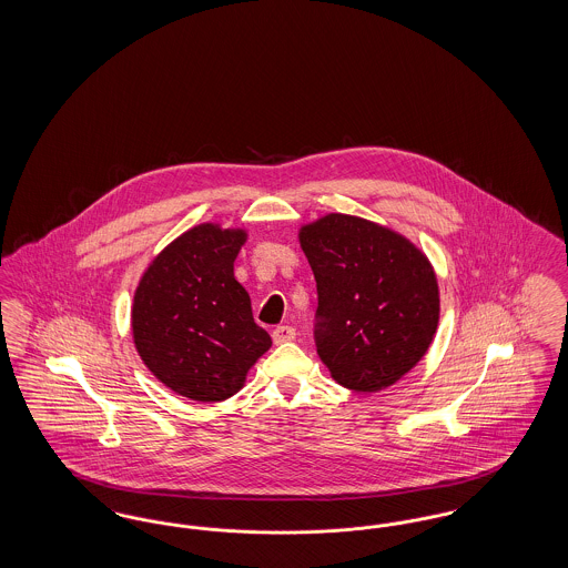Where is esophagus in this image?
Segmentation results:
<instances>
[{
	"mask_svg": "<svg viewBox=\"0 0 568 568\" xmlns=\"http://www.w3.org/2000/svg\"><path fill=\"white\" fill-rule=\"evenodd\" d=\"M296 338V329L292 325H278L272 329V341L274 345H283V343H290Z\"/></svg>",
	"mask_w": 568,
	"mask_h": 568,
	"instance_id": "esophagus-1",
	"label": "esophagus"
}]
</instances>
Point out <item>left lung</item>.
<instances>
[{
    "instance_id": "obj_1",
    "label": "left lung",
    "mask_w": 568,
    "mask_h": 568,
    "mask_svg": "<svg viewBox=\"0 0 568 568\" xmlns=\"http://www.w3.org/2000/svg\"><path fill=\"white\" fill-rule=\"evenodd\" d=\"M317 281V353L336 383L378 392L405 377L433 345L438 281L400 232L327 213L297 232Z\"/></svg>"
}]
</instances>
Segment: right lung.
<instances>
[{"instance_id":"1","label":"right lung","mask_w":568,"mask_h":568,"mask_svg":"<svg viewBox=\"0 0 568 568\" xmlns=\"http://www.w3.org/2000/svg\"><path fill=\"white\" fill-rule=\"evenodd\" d=\"M244 243L243 227L200 223L162 248L135 287V352L165 387L195 403L234 396L271 349L234 278Z\"/></svg>"}]
</instances>
